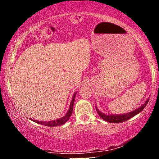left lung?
Segmentation results:
<instances>
[{
  "label": "left lung",
  "instance_id": "left-lung-1",
  "mask_svg": "<svg viewBox=\"0 0 159 159\" xmlns=\"http://www.w3.org/2000/svg\"><path fill=\"white\" fill-rule=\"evenodd\" d=\"M149 98H147V101L145 102V103L143 105H142L140 107H138L136 110L132 111V112L127 113V114H105L102 113L96 107V111H97L98 114L99 115L100 117L102 119L105 120V121L109 122V123H122V122L126 121V120L131 119V118L134 116L135 115L139 114L140 112H141L143 110L144 107H146L147 104L148 103Z\"/></svg>",
  "mask_w": 159,
  "mask_h": 159
}]
</instances>
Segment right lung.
<instances>
[{
  "mask_svg": "<svg viewBox=\"0 0 159 159\" xmlns=\"http://www.w3.org/2000/svg\"><path fill=\"white\" fill-rule=\"evenodd\" d=\"M76 93H75L73 95V97H72V102H71L70 103V105H69V108L68 111H67L66 114H65V116H63V117L60 118V119H57V120H52V121H39V120H32L30 119L31 120H33L34 122H35V123H38V124H41V125H45V126H58V125H63V124L66 123L67 121L69 120V117L71 116V115L72 114V111H73V105H74V102H75V97L76 96Z\"/></svg>",
  "mask_w": 159,
  "mask_h": 159,
  "instance_id": "right-lung-1",
  "label": "right lung"
}]
</instances>
